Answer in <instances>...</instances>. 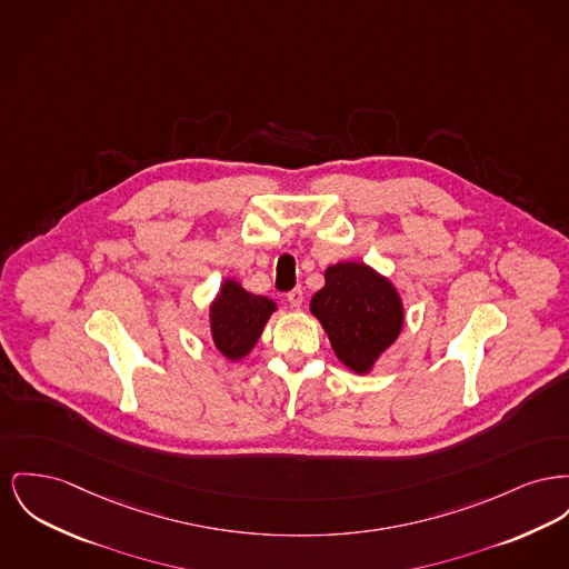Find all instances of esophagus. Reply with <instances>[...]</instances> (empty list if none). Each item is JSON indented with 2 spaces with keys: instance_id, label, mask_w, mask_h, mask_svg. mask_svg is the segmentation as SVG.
<instances>
[{
  "instance_id": "1",
  "label": "esophagus",
  "mask_w": 569,
  "mask_h": 569,
  "mask_svg": "<svg viewBox=\"0 0 569 569\" xmlns=\"http://www.w3.org/2000/svg\"><path fill=\"white\" fill-rule=\"evenodd\" d=\"M286 299H288V302H290L292 307H301L305 292H302V288H295V290H290V292L286 295Z\"/></svg>"
}]
</instances>
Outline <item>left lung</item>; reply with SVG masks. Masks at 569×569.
<instances>
[{
    "instance_id": "left-lung-1",
    "label": "left lung",
    "mask_w": 569,
    "mask_h": 569,
    "mask_svg": "<svg viewBox=\"0 0 569 569\" xmlns=\"http://www.w3.org/2000/svg\"><path fill=\"white\" fill-rule=\"evenodd\" d=\"M325 279V288L311 299V313L329 335L337 359L352 371H369L400 335V297L366 264H335Z\"/></svg>"
}]
</instances>
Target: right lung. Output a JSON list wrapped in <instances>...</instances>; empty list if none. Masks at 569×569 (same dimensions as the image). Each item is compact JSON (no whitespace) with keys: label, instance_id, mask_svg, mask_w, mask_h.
Masks as SVG:
<instances>
[{"label":"right lung","instance_id":"1","mask_svg":"<svg viewBox=\"0 0 569 569\" xmlns=\"http://www.w3.org/2000/svg\"><path fill=\"white\" fill-rule=\"evenodd\" d=\"M274 302L242 290L236 281H226L210 307V329L214 346L228 359H242L258 341Z\"/></svg>","mask_w":569,"mask_h":569}]
</instances>
